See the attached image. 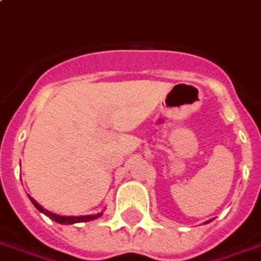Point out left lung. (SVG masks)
I'll list each match as a JSON object with an SVG mask.
<instances>
[{"mask_svg":"<svg viewBox=\"0 0 261 261\" xmlns=\"http://www.w3.org/2000/svg\"><path fill=\"white\" fill-rule=\"evenodd\" d=\"M207 223H209V221H207Z\"/></svg>","mask_w":261,"mask_h":261,"instance_id":"left-lung-1","label":"left lung"}]
</instances>
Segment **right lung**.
Segmentation results:
<instances>
[{
  "mask_svg": "<svg viewBox=\"0 0 261 261\" xmlns=\"http://www.w3.org/2000/svg\"><path fill=\"white\" fill-rule=\"evenodd\" d=\"M29 198H30V200H32V203L34 204L36 207H37L38 212H41V213H44L45 216H48L49 219L54 220V221H57V223H59V224L86 223V221H91V220L99 219V217L102 216V212H101V213H98V214H90V216H79V217H74V216H69V217H66V216H59V214L51 213V212H48V210L44 209L41 204H38L36 200L33 199L32 196H29Z\"/></svg>",
  "mask_w": 261,
  "mask_h": 261,
  "instance_id": "add662e5",
  "label": "right lung"
}]
</instances>
